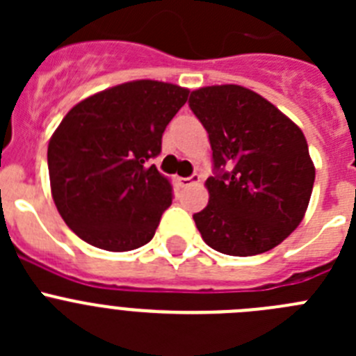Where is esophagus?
<instances>
[{
	"instance_id": "34e87169",
	"label": "esophagus",
	"mask_w": 356,
	"mask_h": 356,
	"mask_svg": "<svg viewBox=\"0 0 356 356\" xmlns=\"http://www.w3.org/2000/svg\"><path fill=\"white\" fill-rule=\"evenodd\" d=\"M201 181V176L200 175H193L188 176V178H178V184L181 187H191V185H197Z\"/></svg>"
}]
</instances>
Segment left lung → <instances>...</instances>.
I'll use <instances>...</instances> for the list:
<instances>
[{
  "mask_svg": "<svg viewBox=\"0 0 356 356\" xmlns=\"http://www.w3.org/2000/svg\"><path fill=\"white\" fill-rule=\"evenodd\" d=\"M188 106L209 134V205L194 213L203 241L232 257L273 250L303 221L316 168L298 124L241 85L193 90Z\"/></svg>",
  "mask_w": 356,
  "mask_h": 356,
  "instance_id": "8db88e82",
  "label": "left lung"
}]
</instances>
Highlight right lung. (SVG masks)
Instances as JSON below:
<instances>
[{"instance_id": "right-lung-1", "label": "right lung", "mask_w": 356, "mask_h": 356, "mask_svg": "<svg viewBox=\"0 0 356 356\" xmlns=\"http://www.w3.org/2000/svg\"><path fill=\"white\" fill-rule=\"evenodd\" d=\"M188 99V89L135 80L85 97L48 146L51 196L65 225L90 246L131 251L153 238L172 185L147 160Z\"/></svg>"}]
</instances>
